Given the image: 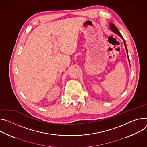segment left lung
<instances>
[{"mask_svg":"<svg viewBox=\"0 0 147 147\" xmlns=\"http://www.w3.org/2000/svg\"><path fill=\"white\" fill-rule=\"evenodd\" d=\"M109 27H110V30L113 32H114V33H115L116 34H117L118 36H119L120 37H121L122 39H123V42H124V46H125V49H126V51H127V57H128V61H129V64H130V61H129V57H128V50H127V45H126V43H125V41L124 40V38L123 37V36H122V35L121 34V33H120V32L118 31V29L115 27V24H113V23H109Z\"/></svg>","mask_w":147,"mask_h":147,"instance_id":"1","label":"left lung"}]
</instances>
